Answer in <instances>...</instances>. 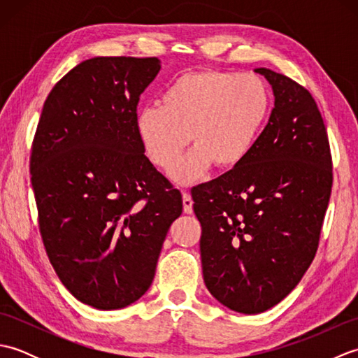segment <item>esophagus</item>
<instances>
[{"mask_svg": "<svg viewBox=\"0 0 358 358\" xmlns=\"http://www.w3.org/2000/svg\"><path fill=\"white\" fill-rule=\"evenodd\" d=\"M192 196L189 192H183V210L185 214H192Z\"/></svg>", "mask_w": 358, "mask_h": 358, "instance_id": "34e87169", "label": "esophagus"}]
</instances>
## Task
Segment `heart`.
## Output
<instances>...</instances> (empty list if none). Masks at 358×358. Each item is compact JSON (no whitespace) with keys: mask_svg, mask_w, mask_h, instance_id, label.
Returning <instances> with one entry per match:
<instances>
[{"mask_svg":"<svg viewBox=\"0 0 358 358\" xmlns=\"http://www.w3.org/2000/svg\"><path fill=\"white\" fill-rule=\"evenodd\" d=\"M268 109V90L255 75L189 72L167 87L162 106L138 110L135 131L150 163L163 171L192 141L196 148L171 172L175 183L192 185L212 164L227 171L245 162Z\"/></svg>","mask_w":358,"mask_h":358,"instance_id":"obj_1","label":"heart"}]
</instances>
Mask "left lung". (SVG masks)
Listing matches in <instances>:
<instances>
[{"label":"left lung","instance_id":"8db88e82","mask_svg":"<svg viewBox=\"0 0 358 358\" xmlns=\"http://www.w3.org/2000/svg\"><path fill=\"white\" fill-rule=\"evenodd\" d=\"M273 109L245 162L192 189L203 278L235 313L260 314L313 263L332 187L328 134L317 103L286 75L255 69Z\"/></svg>","mask_w":358,"mask_h":358}]
</instances>
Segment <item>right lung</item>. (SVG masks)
<instances>
[{
	"label": "right lung",
	"mask_w": 358,
	"mask_h": 358,
	"mask_svg": "<svg viewBox=\"0 0 358 358\" xmlns=\"http://www.w3.org/2000/svg\"><path fill=\"white\" fill-rule=\"evenodd\" d=\"M158 58L95 57L75 66L43 106L30 155L49 260L75 299L101 310L146 294L163 241L183 212L177 189L144 155L140 95Z\"/></svg>",
	"instance_id": "add662e5"
}]
</instances>
